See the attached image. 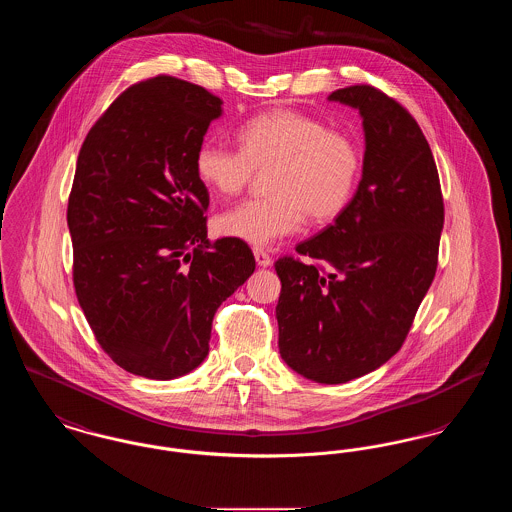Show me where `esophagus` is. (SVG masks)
<instances>
[{
	"label": "esophagus",
	"mask_w": 512,
	"mask_h": 512,
	"mask_svg": "<svg viewBox=\"0 0 512 512\" xmlns=\"http://www.w3.org/2000/svg\"><path fill=\"white\" fill-rule=\"evenodd\" d=\"M253 253H255V261H257L259 267H268L272 263L270 255H268L263 247H253Z\"/></svg>",
	"instance_id": "obj_1"
}]
</instances>
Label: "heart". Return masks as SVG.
I'll list each match as a JSON object with an SVG mask.
<instances>
[{"instance_id": "heart-1", "label": "heart", "mask_w": 512, "mask_h": 512, "mask_svg": "<svg viewBox=\"0 0 512 512\" xmlns=\"http://www.w3.org/2000/svg\"><path fill=\"white\" fill-rule=\"evenodd\" d=\"M236 138L240 149L201 142L195 149V176L209 190L230 197L268 172L270 195L220 213L215 220L220 236L259 247L297 232L305 215L322 224L340 217L349 205L361 153L345 132L299 111L274 109L245 121Z\"/></svg>"}]
</instances>
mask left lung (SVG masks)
Returning <instances> with one entry per match:
<instances>
[{
    "label": "left lung",
    "instance_id": "obj_1",
    "mask_svg": "<svg viewBox=\"0 0 512 512\" xmlns=\"http://www.w3.org/2000/svg\"><path fill=\"white\" fill-rule=\"evenodd\" d=\"M328 99L363 117V178L340 217L295 247L299 257L274 263L276 318L286 365L343 384L401 349L438 270L445 209L432 149L399 101L370 84Z\"/></svg>",
    "mask_w": 512,
    "mask_h": 512
}]
</instances>
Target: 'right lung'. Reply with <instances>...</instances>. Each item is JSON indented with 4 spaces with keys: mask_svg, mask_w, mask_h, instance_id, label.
<instances>
[{
    "mask_svg": "<svg viewBox=\"0 0 512 512\" xmlns=\"http://www.w3.org/2000/svg\"><path fill=\"white\" fill-rule=\"evenodd\" d=\"M222 99L159 74L126 88L80 147L67 222L73 282L101 349L130 374L201 365L220 303L255 270L249 245L207 238L197 146Z\"/></svg>",
    "mask_w": 512,
    "mask_h": 512,
    "instance_id": "right-lung-1",
    "label": "right lung"
}]
</instances>
